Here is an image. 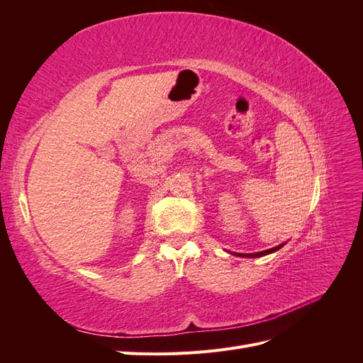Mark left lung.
<instances>
[{
	"label": "left lung",
	"mask_w": 363,
	"mask_h": 363,
	"mask_svg": "<svg viewBox=\"0 0 363 363\" xmlns=\"http://www.w3.org/2000/svg\"><path fill=\"white\" fill-rule=\"evenodd\" d=\"M281 247H283V244H281V245H277V247H274V248H271V250H265V251H260V252H252V255H238V256H244V257H260V256L269 255V252L277 251V250H280Z\"/></svg>",
	"instance_id": "1"
}]
</instances>
